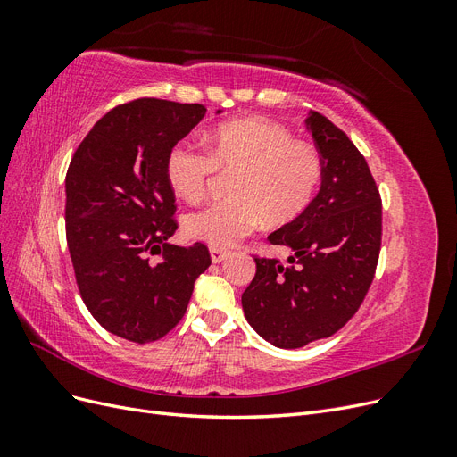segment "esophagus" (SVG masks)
Wrapping results in <instances>:
<instances>
[{
  "label": "esophagus",
  "instance_id": "esophagus-1",
  "mask_svg": "<svg viewBox=\"0 0 457 457\" xmlns=\"http://www.w3.org/2000/svg\"><path fill=\"white\" fill-rule=\"evenodd\" d=\"M210 255H212L213 262H223L228 257V252L227 250H219V247H212Z\"/></svg>",
  "mask_w": 457,
  "mask_h": 457
}]
</instances>
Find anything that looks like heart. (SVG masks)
Instances as JSON below:
<instances>
[{
    "mask_svg": "<svg viewBox=\"0 0 457 457\" xmlns=\"http://www.w3.org/2000/svg\"><path fill=\"white\" fill-rule=\"evenodd\" d=\"M207 152L181 141L165 156V179L179 198L198 200L215 170H237L230 200L190 212L183 219L187 237L212 247H230L252 234L261 219L286 225L311 205L322 179L318 152L294 141L282 123L242 118L220 123L207 135Z\"/></svg>",
    "mask_w": 457,
    "mask_h": 457,
    "instance_id": "1",
    "label": "heart"
}]
</instances>
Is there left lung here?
Returning <instances> with one entry per match:
<instances>
[{
    "instance_id": "left-lung-1",
    "label": "left lung",
    "mask_w": 457,
    "mask_h": 457,
    "mask_svg": "<svg viewBox=\"0 0 457 457\" xmlns=\"http://www.w3.org/2000/svg\"><path fill=\"white\" fill-rule=\"evenodd\" d=\"M322 162V185L297 219L269 234L289 252L255 257L242 309L257 334L280 349L334 336L368 294L381 247V198L364 156L326 116L305 120Z\"/></svg>"
}]
</instances>
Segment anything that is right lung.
Wrapping results in <instances>:
<instances>
[{
  "mask_svg": "<svg viewBox=\"0 0 457 457\" xmlns=\"http://www.w3.org/2000/svg\"><path fill=\"white\" fill-rule=\"evenodd\" d=\"M204 116V104H120L95 123L68 165L66 242L81 299L106 331L133 343L173 329L212 265L204 244L170 242L175 192L165 179L170 148Z\"/></svg>",
  "mask_w": 457,
  "mask_h": 457,
  "instance_id": "obj_1",
  "label": "right lung"
}]
</instances>
